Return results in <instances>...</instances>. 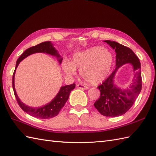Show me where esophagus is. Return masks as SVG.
Masks as SVG:
<instances>
[{"label": "esophagus", "instance_id": "esophagus-1", "mask_svg": "<svg viewBox=\"0 0 156 156\" xmlns=\"http://www.w3.org/2000/svg\"><path fill=\"white\" fill-rule=\"evenodd\" d=\"M77 86L79 88L82 89V90H88L89 89L88 87H87V86H84V85H82V84H77Z\"/></svg>", "mask_w": 156, "mask_h": 156}]
</instances>
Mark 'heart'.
I'll use <instances>...</instances> for the list:
<instances>
[{
    "label": "heart",
    "mask_w": 156,
    "mask_h": 156,
    "mask_svg": "<svg viewBox=\"0 0 156 156\" xmlns=\"http://www.w3.org/2000/svg\"><path fill=\"white\" fill-rule=\"evenodd\" d=\"M113 62V54L109 50L102 46H93L75 53L71 62L64 60L62 68L68 75H75L76 69H79L85 80L96 85L106 79Z\"/></svg>",
    "instance_id": "obj_1"
}]
</instances>
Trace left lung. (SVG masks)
I'll return each mask as SVG.
<instances>
[{
  "instance_id": "8db88e82",
  "label": "left lung",
  "mask_w": 156,
  "mask_h": 156,
  "mask_svg": "<svg viewBox=\"0 0 156 156\" xmlns=\"http://www.w3.org/2000/svg\"><path fill=\"white\" fill-rule=\"evenodd\" d=\"M115 50V68L111 75L102 84L98 86L100 96L94 104L100 113L104 116L116 117L128 112L142 90V75L139 58L129 48L110 41H104ZM126 63L133 66L134 77L132 83L126 89H121L114 82L115 74L119 68Z\"/></svg>"
}]
</instances>
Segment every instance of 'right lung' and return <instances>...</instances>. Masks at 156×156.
<instances>
[{"instance_id": "right-lung-1", "label": "right lung", "mask_w": 156, "mask_h": 156, "mask_svg": "<svg viewBox=\"0 0 156 156\" xmlns=\"http://www.w3.org/2000/svg\"><path fill=\"white\" fill-rule=\"evenodd\" d=\"M37 52L46 53L50 54V55L53 56H55L59 64H61L62 61V58L61 57L60 54L58 52V50L54 48L53 44L50 41L42 42L37 46L30 47V48L25 50L16 61V68L12 76V88L17 102L19 104L20 107L22 108V110L25 112H27L28 114L37 118L48 119L55 117L58 114L60 110L64 106V104H66L68 98H69L71 91L74 89L76 85L75 84H72L70 85L62 86L59 92H58L56 96L54 97V98L51 100V102H50L49 103L41 107L33 108L28 106L27 105H25L23 102H21V100L17 95L15 90V86H14V76H15V72L18 66H19V64L22 60L27 56L31 55V54Z\"/></svg>"}]
</instances>
